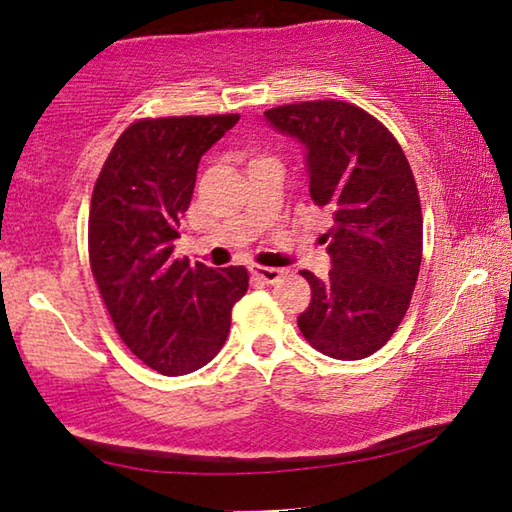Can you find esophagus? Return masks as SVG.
Returning <instances> with one entry per match:
<instances>
[{"label": "esophagus", "instance_id": "34e87169", "mask_svg": "<svg viewBox=\"0 0 512 512\" xmlns=\"http://www.w3.org/2000/svg\"><path fill=\"white\" fill-rule=\"evenodd\" d=\"M250 273H253L257 280H262L266 284H273L282 277V268H271V266H250Z\"/></svg>", "mask_w": 512, "mask_h": 512}]
</instances>
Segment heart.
Wrapping results in <instances>:
<instances>
[{"label": "heart", "mask_w": 512, "mask_h": 512, "mask_svg": "<svg viewBox=\"0 0 512 512\" xmlns=\"http://www.w3.org/2000/svg\"><path fill=\"white\" fill-rule=\"evenodd\" d=\"M257 160H262V158H257Z\"/></svg>", "instance_id": "b5f03b06"}]
</instances>
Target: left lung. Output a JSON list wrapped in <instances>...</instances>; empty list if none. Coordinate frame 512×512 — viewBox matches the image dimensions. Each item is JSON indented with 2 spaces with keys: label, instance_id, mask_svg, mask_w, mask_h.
I'll use <instances>...</instances> for the list:
<instances>
[{
  "label": "left lung",
  "instance_id": "obj_1",
  "mask_svg": "<svg viewBox=\"0 0 512 512\" xmlns=\"http://www.w3.org/2000/svg\"><path fill=\"white\" fill-rule=\"evenodd\" d=\"M307 151L311 201L332 212L327 280L311 287L298 327L318 352L357 361L391 339L422 262V210L409 160L388 128L345 101H302L264 112Z\"/></svg>",
  "mask_w": 512,
  "mask_h": 512
}]
</instances>
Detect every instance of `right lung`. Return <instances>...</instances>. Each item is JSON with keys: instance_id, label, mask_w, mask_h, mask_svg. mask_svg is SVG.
<instances>
[{"instance_id": "right-lung-1", "label": "right lung", "mask_w": 512, "mask_h": 512, "mask_svg": "<svg viewBox=\"0 0 512 512\" xmlns=\"http://www.w3.org/2000/svg\"><path fill=\"white\" fill-rule=\"evenodd\" d=\"M239 115L140 119L119 135L92 192L90 266L121 341L146 366L176 377L203 368L248 291L244 266L173 259L203 153Z\"/></svg>"}]
</instances>
